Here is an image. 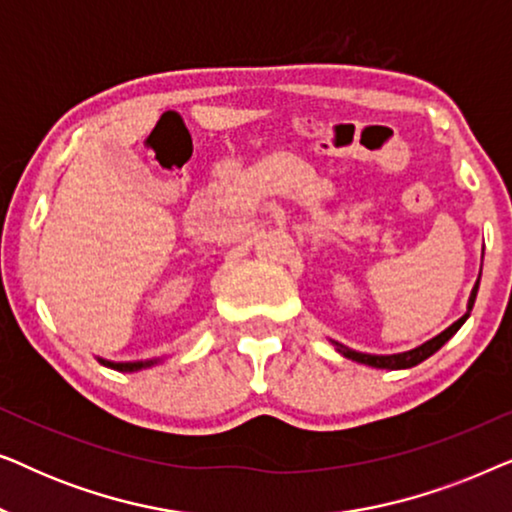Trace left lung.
Instances as JSON below:
<instances>
[{
  "instance_id": "left-lung-1",
  "label": "left lung",
  "mask_w": 512,
  "mask_h": 512,
  "mask_svg": "<svg viewBox=\"0 0 512 512\" xmlns=\"http://www.w3.org/2000/svg\"><path fill=\"white\" fill-rule=\"evenodd\" d=\"M480 275H482V268H480ZM478 289H480V277L478 282H475L471 296H468V305H466V312L464 317H459L454 321L452 326H447L443 333H438L436 338L422 342V345L415 347V349H408V352H398V354H366V352H356V349H349L345 345H340V342H333V347L338 349V352L345 356V359H352L356 363H363V366H373V368H387V370H403V368H412L417 366V363H422L424 359H429L431 354H436L440 347L445 345L447 340L452 338L454 333L459 331L461 326L466 324V319L471 317V310H473V303H475V296H478Z\"/></svg>"
}]
</instances>
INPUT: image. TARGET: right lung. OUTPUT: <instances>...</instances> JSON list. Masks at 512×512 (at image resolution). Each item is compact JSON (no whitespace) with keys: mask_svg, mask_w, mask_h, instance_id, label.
I'll list each match as a JSON object with an SVG mask.
<instances>
[{"mask_svg":"<svg viewBox=\"0 0 512 512\" xmlns=\"http://www.w3.org/2000/svg\"><path fill=\"white\" fill-rule=\"evenodd\" d=\"M95 359L100 361L102 366L118 370V373H137V370L153 368L158 366V363H163V356H158V359H146V361H109V359H102V356H95Z\"/></svg>","mask_w":512,"mask_h":512,"instance_id":"obj_1","label":"right lung"}]
</instances>
